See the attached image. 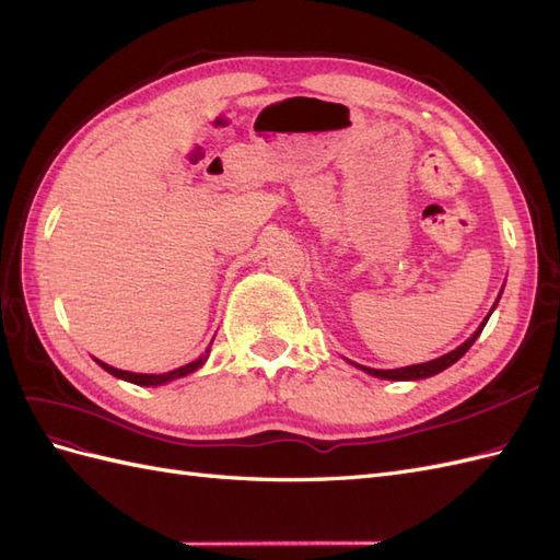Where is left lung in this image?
<instances>
[{
	"label": "left lung",
	"instance_id": "obj_1",
	"mask_svg": "<svg viewBox=\"0 0 560 560\" xmlns=\"http://www.w3.org/2000/svg\"><path fill=\"white\" fill-rule=\"evenodd\" d=\"M490 317V315H488ZM488 317L481 322V327L474 331V336L469 338V341H465L460 348H455V350H451L448 354H442V358H436V360H432V362H425V364H413V366H404V369H387V371H383V369H369V366H360L362 371H366V374H371V376H378V378H389V381H418V378H428V376H434V374H439V371H444L446 366H451L453 362H457L463 358V354L471 348V343L477 341L479 338V334H481V329H483V325L488 322Z\"/></svg>",
	"mask_w": 560,
	"mask_h": 560
}]
</instances>
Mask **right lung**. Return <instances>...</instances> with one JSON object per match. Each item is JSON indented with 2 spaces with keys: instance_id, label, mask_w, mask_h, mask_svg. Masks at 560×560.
<instances>
[{
  "instance_id": "right-lung-1",
  "label": "right lung",
  "mask_w": 560,
  "mask_h": 560,
  "mask_svg": "<svg viewBox=\"0 0 560 560\" xmlns=\"http://www.w3.org/2000/svg\"><path fill=\"white\" fill-rule=\"evenodd\" d=\"M208 352V350H206ZM208 360V354L206 358H198L196 362H191V364H184V366H179V369H175V371H167V374H132V371H121V369H114V366H109V364H105V362H100V360H95L100 366H103L105 371H109L112 376H116V378H124V381H128V383H135V385H163V383H167V381H173V378H182V376H186V374H191V371H196L198 366H202V362Z\"/></svg>"
}]
</instances>
